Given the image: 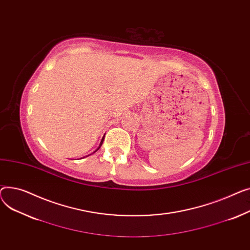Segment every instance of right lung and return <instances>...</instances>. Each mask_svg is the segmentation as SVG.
<instances>
[{
	"instance_id": "obj_1",
	"label": "right lung",
	"mask_w": 250,
	"mask_h": 250,
	"mask_svg": "<svg viewBox=\"0 0 250 250\" xmlns=\"http://www.w3.org/2000/svg\"><path fill=\"white\" fill-rule=\"evenodd\" d=\"M103 141H104V138H103V139H102V141H101V143H100V146H99V148L101 147V145L103 144ZM99 148H98V149H99ZM98 149H97V150H98ZM97 150H96V151H97Z\"/></svg>"
}]
</instances>
